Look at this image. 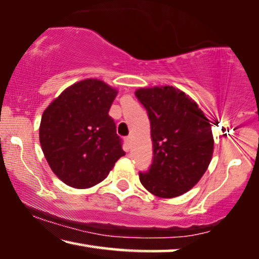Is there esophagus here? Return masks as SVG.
Here are the masks:
<instances>
[{"mask_svg": "<svg viewBox=\"0 0 259 259\" xmlns=\"http://www.w3.org/2000/svg\"><path fill=\"white\" fill-rule=\"evenodd\" d=\"M126 142L128 143V145H131V142H132V137H131V135H130V137L126 138Z\"/></svg>", "mask_w": 259, "mask_h": 259, "instance_id": "esophagus-1", "label": "esophagus"}]
</instances>
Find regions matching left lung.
Instances as JSON below:
<instances>
[{
  "mask_svg": "<svg viewBox=\"0 0 259 259\" xmlns=\"http://www.w3.org/2000/svg\"><path fill=\"white\" fill-rule=\"evenodd\" d=\"M148 112L153 163L140 172L141 184L154 196H182L200 181L213 156L210 121L189 95L170 85L135 91Z\"/></svg>",
  "mask_w": 259,
  "mask_h": 259,
  "instance_id": "left-lung-1",
  "label": "left lung"
}]
</instances>
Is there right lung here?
Instances as JSON below:
<instances>
[{"mask_svg": "<svg viewBox=\"0 0 259 259\" xmlns=\"http://www.w3.org/2000/svg\"><path fill=\"white\" fill-rule=\"evenodd\" d=\"M118 90L97 78L71 84L44 111L39 141L53 172L65 184L88 189L104 181L124 156L109 116Z\"/></svg>", "mask_w": 259, "mask_h": 259, "instance_id": "obj_1", "label": "right lung"}]
</instances>
